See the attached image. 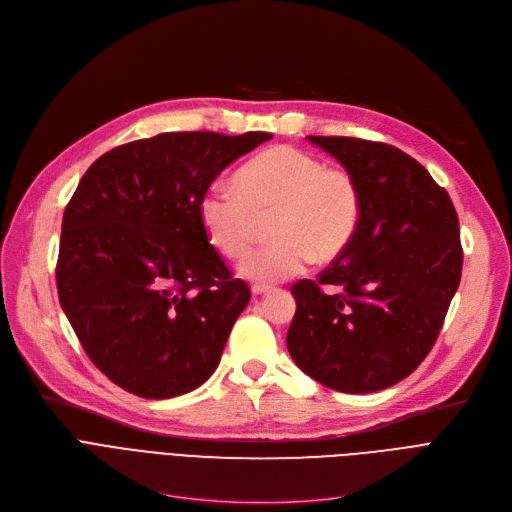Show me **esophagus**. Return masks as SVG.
Listing matches in <instances>:
<instances>
[{"mask_svg": "<svg viewBox=\"0 0 512 512\" xmlns=\"http://www.w3.org/2000/svg\"><path fill=\"white\" fill-rule=\"evenodd\" d=\"M251 292L255 294V297H261V294H270V292H272V286H265V284H253V286H251Z\"/></svg>", "mask_w": 512, "mask_h": 512, "instance_id": "esophagus-1", "label": "esophagus"}]
</instances>
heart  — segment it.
I'll return each instance as SVG.
<instances>
[{
  "mask_svg": "<svg viewBox=\"0 0 512 512\" xmlns=\"http://www.w3.org/2000/svg\"><path fill=\"white\" fill-rule=\"evenodd\" d=\"M236 190L213 186L199 203L209 245L226 259H242L255 242L257 222L267 220L270 245L240 265V276L276 284L301 274L307 263H326L351 242L361 220L355 178L294 147L267 149L242 166Z\"/></svg>",
  "mask_w": 512,
  "mask_h": 512,
  "instance_id": "obj_1",
  "label": "heart"
}]
</instances>
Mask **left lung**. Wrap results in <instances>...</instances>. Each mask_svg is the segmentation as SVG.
Listing matches in <instances>:
<instances>
[{
    "mask_svg": "<svg viewBox=\"0 0 512 512\" xmlns=\"http://www.w3.org/2000/svg\"><path fill=\"white\" fill-rule=\"evenodd\" d=\"M351 174L361 220L317 282L292 286L286 336L309 378L346 394L405 380L434 346L461 282L459 218L411 155L351 137H307Z\"/></svg>",
    "mask_w": 512,
    "mask_h": 512,
    "instance_id": "left-lung-1",
    "label": "left lung"
}]
</instances>
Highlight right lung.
Segmentation results:
<instances>
[{"mask_svg":"<svg viewBox=\"0 0 512 512\" xmlns=\"http://www.w3.org/2000/svg\"><path fill=\"white\" fill-rule=\"evenodd\" d=\"M267 132H164L101 155L60 238V305L89 359L126 392L172 398L220 363L251 301L199 220L211 182Z\"/></svg>","mask_w":512,"mask_h":512,"instance_id":"obj_1","label":"right lung"}]
</instances>
